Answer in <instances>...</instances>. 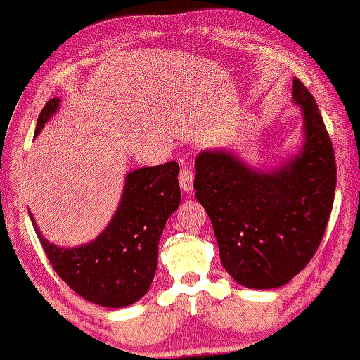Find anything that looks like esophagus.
Here are the masks:
<instances>
[{
	"instance_id": "1",
	"label": "esophagus",
	"mask_w": 360,
	"mask_h": 360,
	"mask_svg": "<svg viewBox=\"0 0 360 360\" xmlns=\"http://www.w3.org/2000/svg\"><path fill=\"white\" fill-rule=\"evenodd\" d=\"M180 187L184 190V193H192L193 190V172L188 167H181V172L179 175Z\"/></svg>"
}]
</instances>
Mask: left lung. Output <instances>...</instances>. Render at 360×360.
<instances>
[{
    "instance_id": "8db88e82",
    "label": "left lung",
    "mask_w": 360,
    "mask_h": 360,
    "mask_svg": "<svg viewBox=\"0 0 360 360\" xmlns=\"http://www.w3.org/2000/svg\"><path fill=\"white\" fill-rule=\"evenodd\" d=\"M292 100L304 118V145L270 170L254 168L225 148L195 160V197L210 217L220 260L243 287L290 282L321 245L337 168L329 133L312 93L294 78Z\"/></svg>"
}]
</instances>
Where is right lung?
Wrapping results in <instances>:
<instances>
[{
    "label": "right lung",
    "instance_id": "add662e5",
    "mask_svg": "<svg viewBox=\"0 0 360 360\" xmlns=\"http://www.w3.org/2000/svg\"><path fill=\"white\" fill-rule=\"evenodd\" d=\"M60 101H46L34 136L58 112ZM180 197L179 163L168 162L128 173L113 219L95 240L83 245L50 243L31 214L30 219L55 272L78 295L101 307L122 309L140 300L152 285L160 237Z\"/></svg>",
    "mask_w": 360,
    "mask_h": 360
}]
</instances>
